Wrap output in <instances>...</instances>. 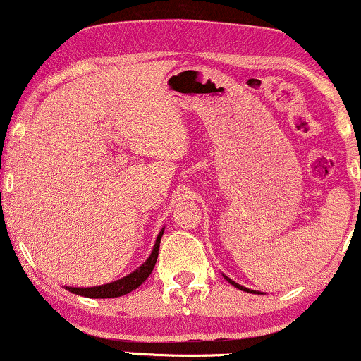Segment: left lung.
Here are the masks:
<instances>
[{"mask_svg":"<svg viewBox=\"0 0 361 361\" xmlns=\"http://www.w3.org/2000/svg\"><path fill=\"white\" fill-rule=\"evenodd\" d=\"M226 279H228L229 283L233 284V286H235V288H238V290H243V291H250V293H252V290H248V288H243V286H240L238 283H235V281H231V279H229V277H226Z\"/></svg>","mask_w":361,"mask_h":361,"instance_id":"8db88e82","label":"left lung"}]
</instances>
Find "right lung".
I'll list each match as a JSON object with an SVG mask.
<instances>
[{
    "instance_id": "right-lung-1",
    "label": "right lung",
    "mask_w": 361,
    "mask_h": 361,
    "mask_svg": "<svg viewBox=\"0 0 361 361\" xmlns=\"http://www.w3.org/2000/svg\"><path fill=\"white\" fill-rule=\"evenodd\" d=\"M162 233H164V229H162V231L159 233V236H157L156 245H154V250H152V253H150L149 259L145 260V264H142L135 272H132V274L123 277V279L114 281V283L104 284V286L68 288V291L75 293V295L87 296V298H118V296H123V295H126V293L137 290V288L140 286V284L150 276L154 265H156L157 255H159V243H161Z\"/></svg>"
}]
</instances>
